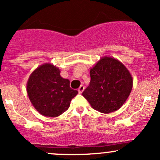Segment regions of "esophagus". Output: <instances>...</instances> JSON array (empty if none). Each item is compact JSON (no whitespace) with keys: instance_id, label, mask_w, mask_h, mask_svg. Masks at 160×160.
Returning <instances> with one entry per match:
<instances>
[{"instance_id":"esophagus-1","label":"esophagus","mask_w":160,"mask_h":160,"mask_svg":"<svg viewBox=\"0 0 160 160\" xmlns=\"http://www.w3.org/2000/svg\"><path fill=\"white\" fill-rule=\"evenodd\" d=\"M84 89H85V86L82 85V86H80V87L78 88V91L79 93H82V92L83 91H84Z\"/></svg>"}]
</instances>
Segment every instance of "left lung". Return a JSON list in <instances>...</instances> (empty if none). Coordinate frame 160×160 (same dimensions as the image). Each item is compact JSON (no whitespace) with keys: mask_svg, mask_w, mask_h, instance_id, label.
<instances>
[{"mask_svg":"<svg viewBox=\"0 0 160 160\" xmlns=\"http://www.w3.org/2000/svg\"><path fill=\"white\" fill-rule=\"evenodd\" d=\"M90 83L82 92L91 107L108 114L119 109L130 96L133 78L119 60L103 56L90 69Z\"/></svg>","mask_w":160,"mask_h":160,"instance_id":"8db88e82","label":"left lung"}]
</instances>
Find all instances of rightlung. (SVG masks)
<instances>
[{"instance_id":"obj_1","label":"right lung","mask_w":160,"mask_h":160,"mask_svg":"<svg viewBox=\"0 0 160 160\" xmlns=\"http://www.w3.org/2000/svg\"><path fill=\"white\" fill-rule=\"evenodd\" d=\"M27 92L34 108L46 117H57L66 112L78 94L70 87V81L60 76V71L52 63L36 68L28 78Z\"/></svg>"}]
</instances>
